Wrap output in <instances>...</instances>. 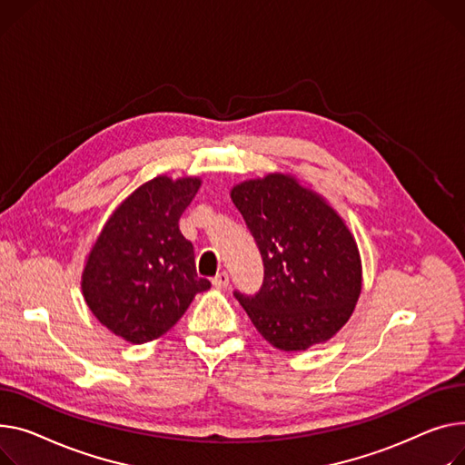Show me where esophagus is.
<instances>
[{
	"label": "esophagus",
	"instance_id": "esophagus-1",
	"mask_svg": "<svg viewBox=\"0 0 465 465\" xmlns=\"http://www.w3.org/2000/svg\"><path fill=\"white\" fill-rule=\"evenodd\" d=\"M228 284H230V274H228L226 271H223V272H219L216 276H213V286H214L216 290H224Z\"/></svg>",
	"mask_w": 465,
	"mask_h": 465
}]
</instances>
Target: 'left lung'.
<instances>
[{"label": "left lung", "instance_id": "8db88e82", "mask_svg": "<svg viewBox=\"0 0 465 465\" xmlns=\"http://www.w3.org/2000/svg\"><path fill=\"white\" fill-rule=\"evenodd\" d=\"M232 200L263 260L260 292H233L258 332L282 351L334 336L353 314L362 286L359 249L344 221L284 173L242 181Z\"/></svg>", "mask_w": 465, "mask_h": 465}]
</instances>
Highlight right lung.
Here are the masks:
<instances>
[{
  "instance_id": "1",
  "label": "right lung",
  "mask_w": 465,
  "mask_h": 465,
  "mask_svg": "<svg viewBox=\"0 0 465 465\" xmlns=\"http://www.w3.org/2000/svg\"><path fill=\"white\" fill-rule=\"evenodd\" d=\"M200 184L198 177L166 175L143 183L112 213L87 256L82 293L89 311L131 344L168 332L194 295L211 288L179 230Z\"/></svg>"
}]
</instances>
